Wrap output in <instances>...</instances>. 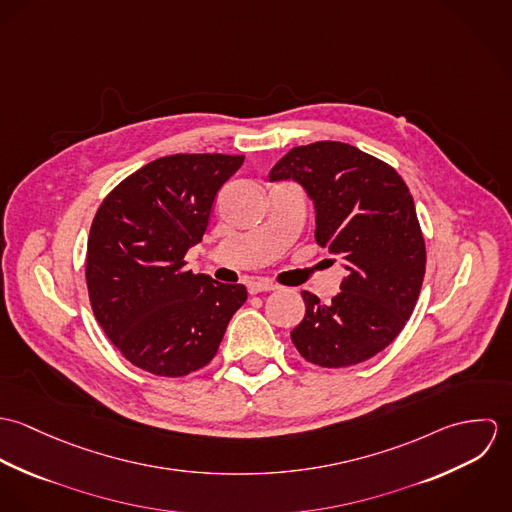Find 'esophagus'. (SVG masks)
Returning a JSON list of instances; mask_svg holds the SVG:
<instances>
[{
	"instance_id": "34e87169",
	"label": "esophagus",
	"mask_w": 512,
	"mask_h": 512,
	"mask_svg": "<svg viewBox=\"0 0 512 512\" xmlns=\"http://www.w3.org/2000/svg\"><path fill=\"white\" fill-rule=\"evenodd\" d=\"M278 290V286L270 280H262V278H256L248 284V292L250 293H262V292H274Z\"/></svg>"
}]
</instances>
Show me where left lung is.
<instances>
[{"label": "left lung", "mask_w": 512, "mask_h": 512, "mask_svg": "<svg viewBox=\"0 0 512 512\" xmlns=\"http://www.w3.org/2000/svg\"><path fill=\"white\" fill-rule=\"evenodd\" d=\"M290 179L313 201L317 244L347 270L327 305L301 292L293 345L313 365H359L398 337L422 290L426 244L414 199L394 167L343 142L293 147L270 171V181Z\"/></svg>", "instance_id": "1"}]
</instances>
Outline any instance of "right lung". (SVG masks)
<instances>
[{"instance_id": "right-lung-1", "label": "right lung", "mask_w": 512, "mask_h": 512, "mask_svg": "<svg viewBox=\"0 0 512 512\" xmlns=\"http://www.w3.org/2000/svg\"><path fill=\"white\" fill-rule=\"evenodd\" d=\"M244 155L177 153L126 177L100 205L86 250L96 321L132 363L185 376L213 361L226 325L248 293L185 270L220 187Z\"/></svg>"}]
</instances>
